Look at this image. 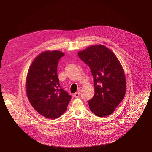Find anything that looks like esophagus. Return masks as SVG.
<instances>
[{
    "label": "esophagus",
    "instance_id": "esophagus-1",
    "mask_svg": "<svg viewBox=\"0 0 152 152\" xmlns=\"http://www.w3.org/2000/svg\"><path fill=\"white\" fill-rule=\"evenodd\" d=\"M80 92H76V93L74 94V97H75L76 98H78L79 97H80Z\"/></svg>",
    "mask_w": 152,
    "mask_h": 152
}]
</instances>
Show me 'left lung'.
I'll use <instances>...</instances> for the list:
<instances>
[{
    "mask_svg": "<svg viewBox=\"0 0 152 152\" xmlns=\"http://www.w3.org/2000/svg\"><path fill=\"white\" fill-rule=\"evenodd\" d=\"M78 56L91 71L95 94L88 101L90 110L98 117L110 115L123 100L126 81L123 68L110 50L102 45L79 51Z\"/></svg>",
    "mask_w": 152,
    "mask_h": 152,
    "instance_id": "1",
    "label": "left lung"
}]
</instances>
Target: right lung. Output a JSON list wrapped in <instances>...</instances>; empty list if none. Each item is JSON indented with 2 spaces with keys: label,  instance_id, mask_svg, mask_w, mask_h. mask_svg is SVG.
I'll list each match as a JSON object with an SVG mask.
<instances>
[{
  "label": "right lung",
  "instance_id": "right-lung-1",
  "mask_svg": "<svg viewBox=\"0 0 152 152\" xmlns=\"http://www.w3.org/2000/svg\"><path fill=\"white\" fill-rule=\"evenodd\" d=\"M64 54L46 51L33 61L26 80V92L31 105L48 118H56L66 110L71 96L60 85L57 75L58 61Z\"/></svg>",
  "mask_w": 152,
  "mask_h": 152
}]
</instances>
